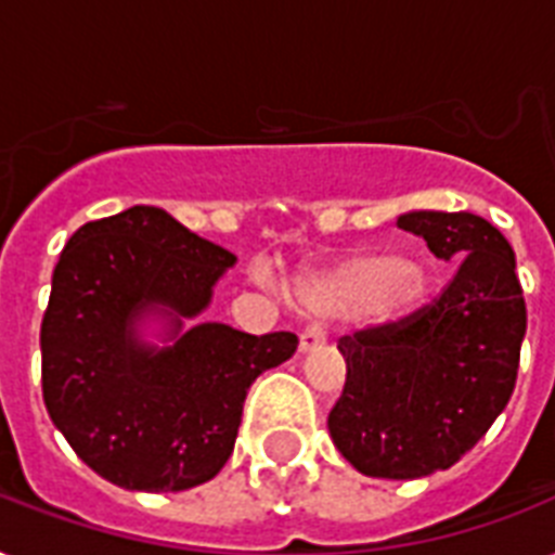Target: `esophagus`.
<instances>
[{
  "instance_id": "esophagus-1",
  "label": "esophagus",
  "mask_w": 555,
  "mask_h": 555,
  "mask_svg": "<svg viewBox=\"0 0 555 555\" xmlns=\"http://www.w3.org/2000/svg\"><path fill=\"white\" fill-rule=\"evenodd\" d=\"M320 346H325V331L317 328V325H311V328H305L299 334V354H311L313 348Z\"/></svg>"
}]
</instances>
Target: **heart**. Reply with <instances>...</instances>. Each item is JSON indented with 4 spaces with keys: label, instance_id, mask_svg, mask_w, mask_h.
<instances>
[{
    "label": "heart",
    "instance_id": "1",
    "mask_svg": "<svg viewBox=\"0 0 555 555\" xmlns=\"http://www.w3.org/2000/svg\"><path fill=\"white\" fill-rule=\"evenodd\" d=\"M429 294V273L421 261L388 250H363L299 279L296 296L311 313L346 317L363 311L388 325L412 317Z\"/></svg>",
    "mask_w": 555,
    "mask_h": 555
}]
</instances>
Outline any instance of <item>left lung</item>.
Wrapping results in <instances>:
<instances>
[{
	"mask_svg": "<svg viewBox=\"0 0 555 555\" xmlns=\"http://www.w3.org/2000/svg\"><path fill=\"white\" fill-rule=\"evenodd\" d=\"M397 227L461 264L431 305L339 339L348 374L328 431L357 473L412 481L457 464L504 412L527 308L516 253L487 218L412 209Z\"/></svg>",
	"mask_w": 555,
	"mask_h": 555,
	"instance_id": "8db88e82",
	"label": "left lung"
}]
</instances>
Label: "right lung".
Listing matches in <instances>:
<instances>
[{"label":"right lung","mask_w":555,"mask_h":555,"mask_svg":"<svg viewBox=\"0 0 555 555\" xmlns=\"http://www.w3.org/2000/svg\"><path fill=\"white\" fill-rule=\"evenodd\" d=\"M233 264V253L143 204L68 238L39 331L42 400L100 478L181 492L216 478L233 455L247 388L299 346L287 331L186 328Z\"/></svg>","instance_id":"add662e5"}]
</instances>
